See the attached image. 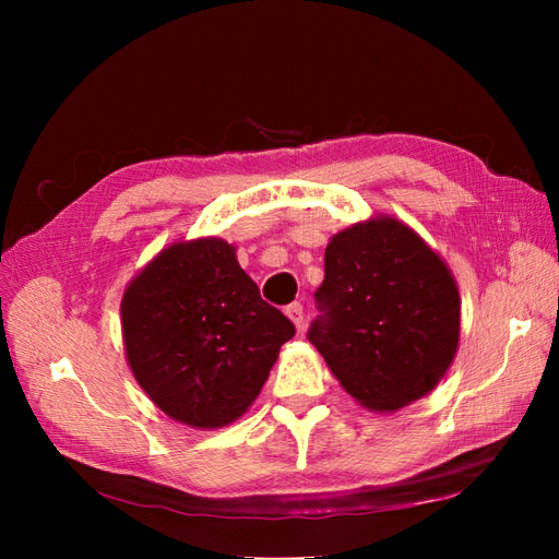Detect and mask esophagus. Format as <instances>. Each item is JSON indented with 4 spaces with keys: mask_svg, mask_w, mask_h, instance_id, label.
Returning a JSON list of instances; mask_svg holds the SVG:
<instances>
[{
    "mask_svg": "<svg viewBox=\"0 0 559 559\" xmlns=\"http://www.w3.org/2000/svg\"><path fill=\"white\" fill-rule=\"evenodd\" d=\"M286 314H289V319L296 324V329L300 331L302 326H306V314H302V306L296 300L292 302V306H286Z\"/></svg>",
    "mask_w": 559,
    "mask_h": 559,
    "instance_id": "obj_1",
    "label": "esophagus"
}]
</instances>
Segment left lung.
Returning <instances> with one entry per match:
<instances>
[{
  "label": "left lung",
  "mask_w": 559,
  "mask_h": 559,
  "mask_svg": "<svg viewBox=\"0 0 559 559\" xmlns=\"http://www.w3.org/2000/svg\"><path fill=\"white\" fill-rule=\"evenodd\" d=\"M308 341L359 403L399 411L438 384L460 343L448 265L396 218L333 235Z\"/></svg>",
  "instance_id": "obj_1"
}]
</instances>
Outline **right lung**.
I'll return each instance as SVG.
<instances>
[{
    "label": "right lung",
    "mask_w": 559,
    "mask_h": 559,
    "mask_svg": "<svg viewBox=\"0 0 559 559\" xmlns=\"http://www.w3.org/2000/svg\"><path fill=\"white\" fill-rule=\"evenodd\" d=\"M121 319L140 386L163 413L198 429L238 419L296 333L216 238L158 253L130 282Z\"/></svg>",
    "instance_id": "right-lung-1"
}]
</instances>
